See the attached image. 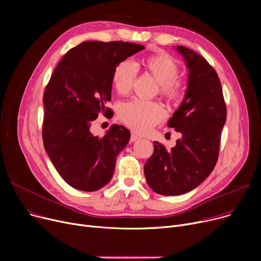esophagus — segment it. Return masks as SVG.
I'll use <instances>...</instances> for the list:
<instances>
[{
	"mask_svg": "<svg viewBox=\"0 0 261 261\" xmlns=\"http://www.w3.org/2000/svg\"><path fill=\"white\" fill-rule=\"evenodd\" d=\"M138 140H140V136H138L136 134L132 133V134H131V138H130V142L133 143V142H136Z\"/></svg>",
	"mask_w": 261,
	"mask_h": 261,
	"instance_id": "obj_1",
	"label": "esophagus"
}]
</instances>
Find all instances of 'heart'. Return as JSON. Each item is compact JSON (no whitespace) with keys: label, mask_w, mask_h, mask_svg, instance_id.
I'll list each match as a JSON object with an SVG mask.
<instances>
[{"label":"heart","mask_w":261,"mask_h":261,"mask_svg":"<svg viewBox=\"0 0 261 261\" xmlns=\"http://www.w3.org/2000/svg\"><path fill=\"white\" fill-rule=\"evenodd\" d=\"M142 66L159 81L160 93L164 98L170 102L180 99L183 92V80L176 76L179 73V64L175 59L167 54L160 53L143 59ZM136 74L138 67L135 63L129 60L121 61L115 67L112 76L115 91L119 95L129 94ZM118 117L133 131L144 133L164 119L165 111L158 102L133 99L119 107Z\"/></svg>","instance_id":"1"}]
</instances>
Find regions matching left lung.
<instances>
[{"instance_id": "left-lung-1", "label": "left lung", "mask_w": 261, "mask_h": 261, "mask_svg": "<svg viewBox=\"0 0 261 261\" xmlns=\"http://www.w3.org/2000/svg\"><path fill=\"white\" fill-rule=\"evenodd\" d=\"M188 68L184 99L168 127L182 134L167 150L159 142L144 166L146 181L154 193L179 196L200 185L218 161L226 106L221 82L213 66L193 49L177 45Z\"/></svg>"}]
</instances>
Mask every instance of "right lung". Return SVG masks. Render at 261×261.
I'll list each match as a JSON object with an SVG mask.
<instances>
[{
  "instance_id": "right-lung-1",
  "label": "right lung",
  "mask_w": 261,
  "mask_h": 261,
  "mask_svg": "<svg viewBox=\"0 0 261 261\" xmlns=\"http://www.w3.org/2000/svg\"><path fill=\"white\" fill-rule=\"evenodd\" d=\"M144 48L122 41H86L68 50L51 74L43 95L42 138L53 165L70 186L96 191L112 179L130 131L113 125L98 138L90 128L99 113H111L106 103L115 67Z\"/></svg>"
}]
</instances>
